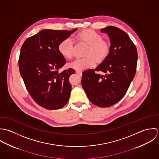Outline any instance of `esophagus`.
Wrapping results in <instances>:
<instances>
[{"label":"esophagus","mask_w":159,"mask_h":159,"mask_svg":"<svg viewBox=\"0 0 159 159\" xmlns=\"http://www.w3.org/2000/svg\"><path fill=\"white\" fill-rule=\"evenodd\" d=\"M76 73H77L79 75H80V76L82 75V72L81 70H77Z\"/></svg>","instance_id":"esophagus-1"}]
</instances>
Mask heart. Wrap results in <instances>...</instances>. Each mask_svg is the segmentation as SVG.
<instances>
[{"label": "heart", "mask_w": 159, "mask_h": 159, "mask_svg": "<svg viewBox=\"0 0 159 159\" xmlns=\"http://www.w3.org/2000/svg\"><path fill=\"white\" fill-rule=\"evenodd\" d=\"M75 39L78 41L85 42L89 45L85 53L87 57L77 58L69 64V66L75 70H82L94 66L95 60L97 61H102L109 52L107 42L102 39L99 33L93 30L87 29L79 32ZM58 50L65 58L70 60L74 55L72 40L67 37L61 40L58 44Z\"/></svg>", "instance_id": "1"}]
</instances>
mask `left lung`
Returning <instances> with one entry per match:
<instances>
[{"label": "left lung", "instance_id": "left-lung-1", "mask_svg": "<svg viewBox=\"0 0 159 159\" xmlns=\"http://www.w3.org/2000/svg\"><path fill=\"white\" fill-rule=\"evenodd\" d=\"M101 32L109 37V53L95 69L82 73V85L92 104L107 107L118 102L127 93L136 73L138 52L122 30L111 26L101 29Z\"/></svg>", "mask_w": 159, "mask_h": 159}]
</instances>
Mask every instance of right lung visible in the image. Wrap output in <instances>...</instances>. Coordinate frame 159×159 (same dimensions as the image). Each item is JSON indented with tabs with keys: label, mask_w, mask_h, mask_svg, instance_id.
<instances>
[{
	"label": "right lung",
	"mask_w": 159,
	"mask_h": 159,
	"mask_svg": "<svg viewBox=\"0 0 159 159\" xmlns=\"http://www.w3.org/2000/svg\"><path fill=\"white\" fill-rule=\"evenodd\" d=\"M76 30H42L28 38L21 47L20 74L34 101L43 108L58 109L69 101L72 89L69 78L75 70L59 71L66 62L58 46Z\"/></svg>",
	"instance_id": "add662e5"
}]
</instances>
